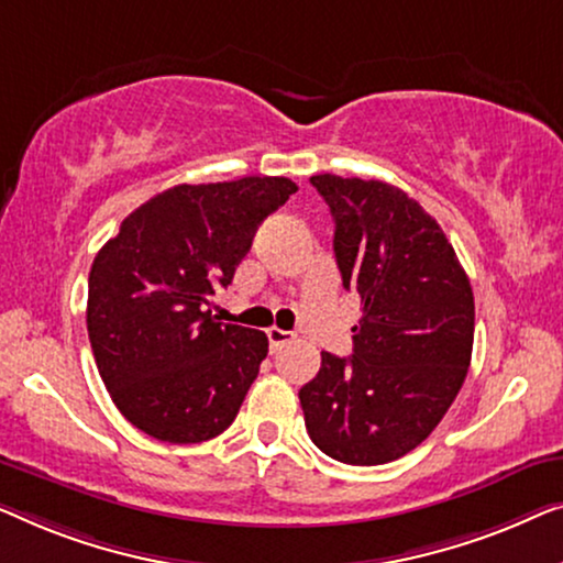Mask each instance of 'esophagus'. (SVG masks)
<instances>
[{"instance_id": "1", "label": "esophagus", "mask_w": 563, "mask_h": 563, "mask_svg": "<svg viewBox=\"0 0 563 563\" xmlns=\"http://www.w3.org/2000/svg\"><path fill=\"white\" fill-rule=\"evenodd\" d=\"M290 339H292L290 331H283V329H278V327L267 329V342H271V352L280 350V346H283V344H288Z\"/></svg>"}]
</instances>
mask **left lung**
<instances>
[{"label": "left lung", "instance_id": "obj_1", "mask_svg": "<svg viewBox=\"0 0 563 563\" xmlns=\"http://www.w3.org/2000/svg\"><path fill=\"white\" fill-rule=\"evenodd\" d=\"M334 217V255L362 300L352 357L321 352L300 387L308 437L354 466L387 464L429 439L472 360L474 296L443 229L383 180L311 176Z\"/></svg>", "mask_w": 563, "mask_h": 563}]
</instances>
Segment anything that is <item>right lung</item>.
Listing matches in <instances>:
<instances>
[{
	"mask_svg": "<svg viewBox=\"0 0 563 563\" xmlns=\"http://www.w3.org/2000/svg\"><path fill=\"white\" fill-rule=\"evenodd\" d=\"M290 178L173 186L122 221L93 257L86 327L120 413L147 437L199 443L227 431L267 357L263 331L221 323L227 288Z\"/></svg>",
	"mask_w": 563,
	"mask_h": 563,
	"instance_id": "1",
	"label": "right lung"
}]
</instances>
